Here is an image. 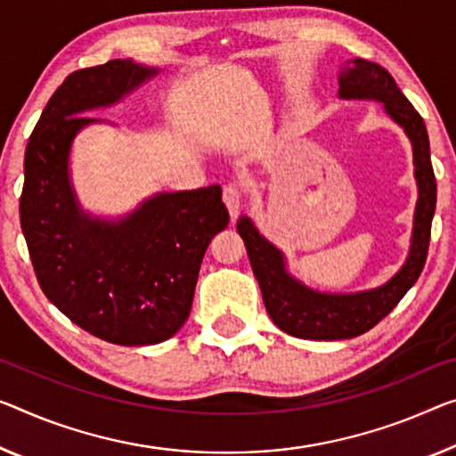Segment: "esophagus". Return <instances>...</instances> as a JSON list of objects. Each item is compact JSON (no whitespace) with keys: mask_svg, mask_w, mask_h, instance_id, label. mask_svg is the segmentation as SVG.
<instances>
[{"mask_svg":"<svg viewBox=\"0 0 456 456\" xmlns=\"http://www.w3.org/2000/svg\"><path fill=\"white\" fill-rule=\"evenodd\" d=\"M222 200L224 204H226L230 216H232V220L238 216V212H240L242 208V189L234 185V183H228L226 187H224V193H222Z\"/></svg>","mask_w":456,"mask_h":456,"instance_id":"1","label":"esophagus"}]
</instances>
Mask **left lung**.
Here are the masks:
<instances>
[{"mask_svg": "<svg viewBox=\"0 0 456 456\" xmlns=\"http://www.w3.org/2000/svg\"><path fill=\"white\" fill-rule=\"evenodd\" d=\"M340 97H370L383 102L387 114L402 126L414 146V165L419 198L414 218L411 250L402 271L377 289L353 293V296H330L307 289L287 275L283 256L273 244L256 232L252 222L238 218V234L247 247L252 271L261 285L263 301L273 322L283 332L307 340L354 338L379 324L399 304L410 287L418 281L428 256L430 228L436 209V177L430 160V140L422 116L381 65L362 59L342 65L338 77Z\"/></svg>", "mask_w": 456, "mask_h": 456, "instance_id": "8db88e82", "label": "left lung"}]
</instances>
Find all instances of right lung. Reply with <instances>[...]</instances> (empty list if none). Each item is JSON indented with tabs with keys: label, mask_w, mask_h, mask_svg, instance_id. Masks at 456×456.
Returning <instances> with one entry per match:
<instances>
[{
	"label": "right lung",
	"mask_w": 456,
	"mask_h": 456,
	"mask_svg": "<svg viewBox=\"0 0 456 456\" xmlns=\"http://www.w3.org/2000/svg\"><path fill=\"white\" fill-rule=\"evenodd\" d=\"M155 73L122 59L71 73L24 155L20 224L40 289L83 330L122 346L157 345L185 324L201 258L230 222L220 185L160 193L118 224L77 206L69 149L95 122L79 114L110 106Z\"/></svg>",
	"instance_id": "right-lung-1"
}]
</instances>
